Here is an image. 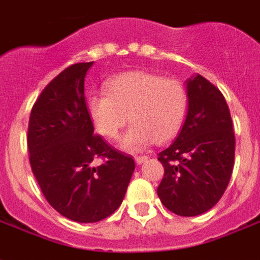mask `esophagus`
<instances>
[{
	"label": "esophagus",
	"mask_w": 260,
	"mask_h": 260,
	"mask_svg": "<svg viewBox=\"0 0 260 260\" xmlns=\"http://www.w3.org/2000/svg\"><path fill=\"white\" fill-rule=\"evenodd\" d=\"M147 160H148V157H147V156H136V157H135V161H136V164H139V166L143 163H145Z\"/></svg>",
	"instance_id": "obj_1"
}]
</instances>
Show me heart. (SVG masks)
I'll use <instances>...</instances> for the list:
<instances>
[{"label":"heart","mask_w":260,"mask_h":260,"mask_svg":"<svg viewBox=\"0 0 260 260\" xmlns=\"http://www.w3.org/2000/svg\"><path fill=\"white\" fill-rule=\"evenodd\" d=\"M107 93L88 99V113L94 128L108 139L119 136L129 117L132 125L120 139V148L137 152L175 136L187 109V92L178 80L135 71L107 82Z\"/></svg>","instance_id":"b5f03b06"}]
</instances>
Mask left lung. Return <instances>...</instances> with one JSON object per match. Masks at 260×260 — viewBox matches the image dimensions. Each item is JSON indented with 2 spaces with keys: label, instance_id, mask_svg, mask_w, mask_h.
I'll return each mask as SVG.
<instances>
[{
  "label": "left lung",
  "instance_id": "8db88e82",
  "mask_svg": "<svg viewBox=\"0 0 260 260\" xmlns=\"http://www.w3.org/2000/svg\"><path fill=\"white\" fill-rule=\"evenodd\" d=\"M187 116L180 134L159 153L161 203L180 216H196L218 203L230 183L235 135L220 90L196 73L185 81Z\"/></svg>",
  "mask_w": 260,
  "mask_h": 260
}]
</instances>
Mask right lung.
Instances as JSON below:
<instances>
[{
	"label": "right lung",
	"instance_id": "add662e5",
	"mask_svg": "<svg viewBox=\"0 0 260 260\" xmlns=\"http://www.w3.org/2000/svg\"><path fill=\"white\" fill-rule=\"evenodd\" d=\"M93 62L75 64L45 86L27 129L31 171L48 203L79 223L108 218L123 203L135 161L112 149L88 113L84 80ZM103 157L106 161L94 166Z\"/></svg>",
	"mask_w": 260,
	"mask_h": 260
}]
</instances>
